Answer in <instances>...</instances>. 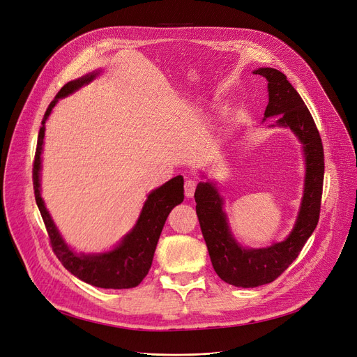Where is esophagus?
Listing matches in <instances>:
<instances>
[{
	"mask_svg": "<svg viewBox=\"0 0 357 357\" xmlns=\"http://www.w3.org/2000/svg\"><path fill=\"white\" fill-rule=\"evenodd\" d=\"M195 188H197V183H195L194 180H187L185 184H184L185 197H188V199H191V197H192L194 192H195Z\"/></svg>",
	"mask_w": 357,
	"mask_h": 357,
	"instance_id": "1",
	"label": "esophagus"
}]
</instances>
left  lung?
I'll return each mask as SVG.
<instances>
[{"label":"left lung","instance_id":"1","mask_svg":"<svg viewBox=\"0 0 357 357\" xmlns=\"http://www.w3.org/2000/svg\"><path fill=\"white\" fill-rule=\"evenodd\" d=\"M254 73L268 82L269 100L262 122L278 117L271 126L291 129L302 144L305 183L292 231L284 241L265 248H248L236 241L224 211V197L214 181H200L197 185L195 211L214 271L224 282L238 288H255L275 281L298 258L319 221L325 173L322 140L299 93L278 69L258 68Z\"/></svg>","mask_w":357,"mask_h":357}]
</instances>
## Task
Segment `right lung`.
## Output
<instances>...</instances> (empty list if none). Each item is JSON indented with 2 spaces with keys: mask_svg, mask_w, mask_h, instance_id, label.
Instances as JSON below:
<instances>
[{
  "mask_svg": "<svg viewBox=\"0 0 357 357\" xmlns=\"http://www.w3.org/2000/svg\"><path fill=\"white\" fill-rule=\"evenodd\" d=\"M100 72L102 70L98 69L68 82L48 106L41 123L43 126L39 129L38 135L35 162L32 169L33 192L36 206L43 215L50 235L52 250L62 265L76 278L89 285L105 289H129L137 287L149 273L155 245L158 238H160L165 222L170 211L184 200L183 176H177L158 188L151 190L143 204L135 227L112 250L98 254H77L65 243L63 236L56 228L48 208L45 207V202L41 197V155L44 150L45 123L48 117L59 99L66 98L82 86L91 84L93 79H96V76L100 75Z\"/></svg>",
  "mask_w": 357,
  "mask_h": 357,
  "instance_id": "1",
  "label": "right lung"
}]
</instances>
